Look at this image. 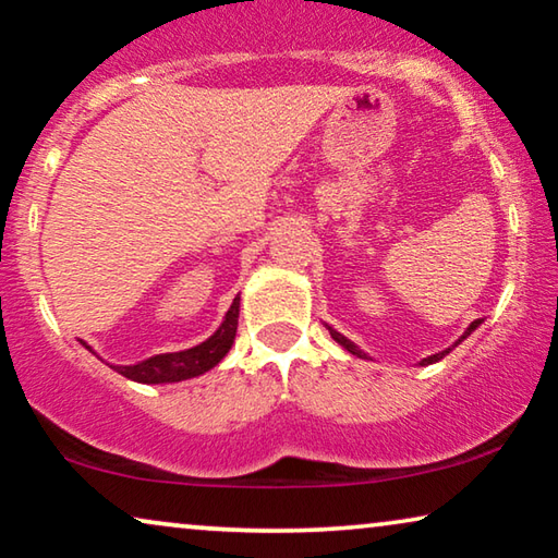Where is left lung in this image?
Listing matches in <instances>:
<instances>
[{
  "instance_id": "obj_1",
  "label": "left lung",
  "mask_w": 558,
  "mask_h": 558,
  "mask_svg": "<svg viewBox=\"0 0 558 558\" xmlns=\"http://www.w3.org/2000/svg\"><path fill=\"white\" fill-rule=\"evenodd\" d=\"M478 325H481V319H475V322H471V327H468V329H465V332H463V335H460V339H458V342H453V347H458L460 342H463V339H465L468 335H471V332H475V327H478ZM327 329H329V335H332V339H335V342H339V344H342L347 352H352V354H357V357H365V360H367V354H365V352H362L357 344H354V342H350V339H347L344 335H339V332H337V329H332V327H329V325H327ZM453 347H448V350H442V352H438V354H430V357H425L423 362H420V365H433V362H438V360H442V357H446V354H448L450 350H453Z\"/></svg>"
}]
</instances>
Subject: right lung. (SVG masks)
I'll return each mask as SVG.
<instances>
[{
	"label": "right lung",
	"mask_w": 558,
	"mask_h": 558,
	"mask_svg": "<svg viewBox=\"0 0 558 558\" xmlns=\"http://www.w3.org/2000/svg\"><path fill=\"white\" fill-rule=\"evenodd\" d=\"M236 327H239V296L233 299L229 312H226L221 327L216 329L206 342L191 347V350L156 354V357L143 360L138 365H110V367L123 377L133 379V383H143V385L181 383V379L198 377L219 365V362L226 357V352H229L233 344V337H236ZM87 350H90V347H87Z\"/></svg>",
	"instance_id": "add662e5"
}]
</instances>
